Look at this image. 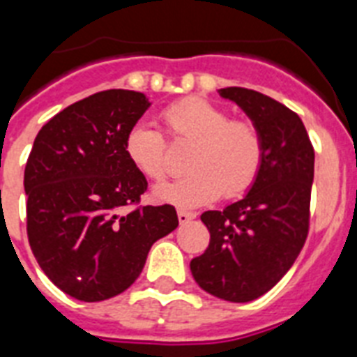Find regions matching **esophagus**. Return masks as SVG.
Returning <instances> with one entry per match:
<instances>
[{
	"mask_svg": "<svg viewBox=\"0 0 357 357\" xmlns=\"http://www.w3.org/2000/svg\"><path fill=\"white\" fill-rule=\"evenodd\" d=\"M178 218H179V224H187V222H190L192 218H196V213L183 211V209H179V211H178Z\"/></svg>",
	"mask_w": 357,
	"mask_h": 357,
	"instance_id": "34e87169",
	"label": "esophagus"
}]
</instances>
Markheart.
<instances>
[{"label":"heart","instance_id":"1","mask_svg":"<svg viewBox=\"0 0 357 357\" xmlns=\"http://www.w3.org/2000/svg\"><path fill=\"white\" fill-rule=\"evenodd\" d=\"M162 122L176 140H192L185 165L189 172L155 187L153 198L179 207L209 204L222 192L237 198L255 183L263 167L265 140L252 120L231 119L206 98H185L162 111ZM126 155L142 176L153 181L170 170L167 139L161 129L137 122L126 135Z\"/></svg>","mask_w":357,"mask_h":357}]
</instances>
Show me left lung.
<instances>
[{"label":"left lung","mask_w":357,"mask_h":357,"mask_svg":"<svg viewBox=\"0 0 357 357\" xmlns=\"http://www.w3.org/2000/svg\"><path fill=\"white\" fill-rule=\"evenodd\" d=\"M259 128L261 172L243 200L206 211L209 246L190 261L196 283L217 298L250 302L268 293L293 266L310 231L315 150L300 116L243 86L220 89Z\"/></svg>","instance_id":"obj_1"}]
</instances>
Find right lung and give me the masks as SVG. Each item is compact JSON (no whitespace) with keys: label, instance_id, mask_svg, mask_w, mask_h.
Here are the masks:
<instances>
[{"label":"right lung","instance_id":"1","mask_svg":"<svg viewBox=\"0 0 357 357\" xmlns=\"http://www.w3.org/2000/svg\"><path fill=\"white\" fill-rule=\"evenodd\" d=\"M148 107L142 92H96L55 114L33 142L24 172L29 246L44 274L81 302L123 293L151 244L178 228L174 206H139L148 181L126 155V135Z\"/></svg>","mask_w":357,"mask_h":357}]
</instances>
